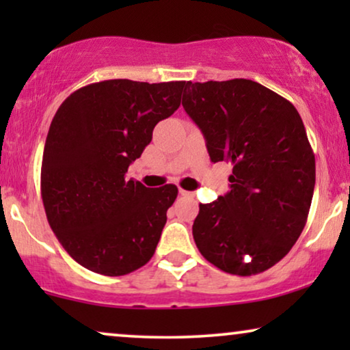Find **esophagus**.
<instances>
[{
  "instance_id": "34e87169",
  "label": "esophagus",
  "mask_w": 350,
  "mask_h": 350,
  "mask_svg": "<svg viewBox=\"0 0 350 350\" xmlns=\"http://www.w3.org/2000/svg\"><path fill=\"white\" fill-rule=\"evenodd\" d=\"M180 194L181 196H188V198H193V193H189V191H185V189H180Z\"/></svg>"
}]
</instances>
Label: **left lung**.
<instances>
[{"mask_svg":"<svg viewBox=\"0 0 350 350\" xmlns=\"http://www.w3.org/2000/svg\"><path fill=\"white\" fill-rule=\"evenodd\" d=\"M183 108L212 162L232 164L229 193L199 205L196 245L228 274H260L290 252L308 221L315 157L303 119L252 79L188 83Z\"/></svg>","mask_w":350,"mask_h":350,"instance_id":"left-lung-1","label":"left lung"}]
</instances>
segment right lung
Here are the masks:
<instances>
[{
  "label": "right lung",
  "instance_id": "1",
  "mask_svg": "<svg viewBox=\"0 0 350 350\" xmlns=\"http://www.w3.org/2000/svg\"><path fill=\"white\" fill-rule=\"evenodd\" d=\"M186 81L108 79L75 90L57 109L41 164L46 217L85 269L118 277L154 255L178 188L127 180L156 124L180 107Z\"/></svg>",
  "mask_w": 350,
  "mask_h": 350
}]
</instances>
